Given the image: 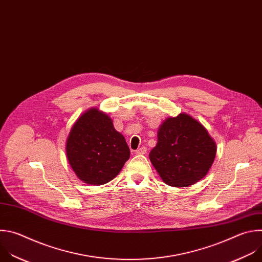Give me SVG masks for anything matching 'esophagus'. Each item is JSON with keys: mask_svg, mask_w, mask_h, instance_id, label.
I'll return each mask as SVG.
<instances>
[{"mask_svg": "<svg viewBox=\"0 0 262 262\" xmlns=\"http://www.w3.org/2000/svg\"><path fill=\"white\" fill-rule=\"evenodd\" d=\"M146 150H147V148H146L145 146H141V147H139L138 149H136V154H138V155H144V154L146 152Z\"/></svg>", "mask_w": 262, "mask_h": 262, "instance_id": "esophagus-1", "label": "esophagus"}]
</instances>
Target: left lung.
<instances>
[{
    "mask_svg": "<svg viewBox=\"0 0 262 262\" xmlns=\"http://www.w3.org/2000/svg\"><path fill=\"white\" fill-rule=\"evenodd\" d=\"M217 147L206 129L192 117L168 118L158 130L149 160L168 186L189 187L210 170Z\"/></svg>",
    "mask_w": 262,
    "mask_h": 262,
    "instance_id": "8db88e82",
    "label": "left lung"
}]
</instances>
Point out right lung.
<instances>
[{
    "instance_id": "right-lung-1",
    "label": "right lung",
    "mask_w": 262,
    "mask_h": 262,
    "mask_svg": "<svg viewBox=\"0 0 262 262\" xmlns=\"http://www.w3.org/2000/svg\"><path fill=\"white\" fill-rule=\"evenodd\" d=\"M68 161L76 176L89 185H103L114 180L130 149L112 119L96 108L84 113L73 125L66 143Z\"/></svg>"
}]
</instances>
